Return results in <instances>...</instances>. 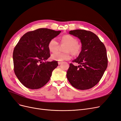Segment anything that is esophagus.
<instances>
[{"mask_svg": "<svg viewBox=\"0 0 121 121\" xmlns=\"http://www.w3.org/2000/svg\"><path fill=\"white\" fill-rule=\"evenodd\" d=\"M62 63V62H61V61H58V65H60V64H61Z\"/></svg>", "mask_w": 121, "mask_h": 121, "instance_id": "esophagus-1", "label": "esophagus"}]
</instances>
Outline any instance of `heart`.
<instances>
[{
    "label": "heart",
    "mask_w": 121,
    "mask_h": 121,
    "mask_svg": "<svg viewBox=\"0 0 121 121\" xmlns=\"http://www.w3.org/2000/svg\"><path fill=\"white\" fill-rule=\"evenodd\" d=\"M60 40L61 42L67 43L64 49L65 51V52L56 51L59 43L56 38L51 39L48 44L49 51L52 52L56 51L51 55V58L52 60L56 61L68 60L71 58V52L74 55H77L81 52L82 45L77 42V39L74 36L71 35H65L61 37Z\"/></svg>",
    "instance_id": "obj_1"
}]
</instances>
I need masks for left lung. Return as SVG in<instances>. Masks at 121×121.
Returning a JSON list of instances; mask_svg holds the SVG:
<instances>
[{
    "label": "left lung",
    "mask_w": 121,
    "mask_h": 121,
    "mask_svg": "<svg viewBox=\"0 0 121 121\" xmlns=\"http://www.w3.org/2000/svg\"><path fill=\"white\" fill-rule=\"evenodd\" d=\"M69 33L79 38L82 43V50L67 72L68 81L76 89L87 90L99 82L108 67L107 50L98 36L85 30H75Z\"/></svg>",
    "instance_id": "left-lung-1"
}]
</instances>
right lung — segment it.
Returning <instances> with one entry per match:
<instances>
[{"label":"right lung","mask_w":121,"mask_h":121,"mask_svg":"<svg viewBox=\"0 0 121 121\" xmlns=\"http://www.w3.org/2000/svg\"><path fill=\"white\" fill-rule=\"evenodd\" d=\"M60 31L40 28L25 33L13 52L14 72L26 87L37 89L48 82L52 72L58 65L56 60L45 61L50 57L48 44Z\"/></svg>","instance_id":"add662e5"}]
</instances>
